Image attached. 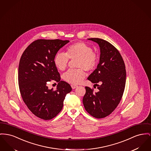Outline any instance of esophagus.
<instances>
[{
	"mask_svg": "<svg viewBox=\"0 0 151 151\" xmlns=\"http://www.w3.org/2000/svg\"><path fill=\"white\" fill-rule=\"evenodd\" d=\"M71 87H72V89H75L76 88V87H78V86H76V85H73V84H72V85H71Z\"/></svg>",
	"mask_w": 151,
	"mask_h": 151,
	"instance_id": "34e87169",
	"label": "esophagus"
}]
</instances>
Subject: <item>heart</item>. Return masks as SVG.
Segmentation results:
<instances>
[{"label":"heart","instance_id":"obj_1","mask_svg":"<svg viewBox=\"0 0 151 151\" xmlns=\"http://www.w3.org/2000/svg\"><path fill=\"white\" fill-rule=\"evenodd\" d=\"M69 59H77L76 70H70L63 76L64 79L73 85L80 84L86 76V72L93 71L98 63L97 54L92 51V47L84 42H78L69 46L66 50V53L59 52L54 58V64L56 68L64 71L67 67Z\"/></svg>","mask_w":151,"mask_h":151}]
</instances>
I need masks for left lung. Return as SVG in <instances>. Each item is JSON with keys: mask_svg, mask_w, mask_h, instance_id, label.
Returning <instances> with one entry per match:
<instances>
[{"mask_svg": "<svg viewBox=\"0 0 151 151\" xmlns=\"http://www.w3.org/2000/svg\"><path fill=\"white\" fill-rule=\"evenodd\" d=\"M88 39L98 43L100 50L97 68L88 79L95 85L99 82L101 84L98 85L97 92L86 87L83 103L91 115L101 119L110 115L122 99L126 81L125 66L120 53L113 45L99 38Z\"/></svg>", "mask_w": 151, "mask_h": 151, "instance_id": "8db88e82", "label": "left lung"}]
</instances>
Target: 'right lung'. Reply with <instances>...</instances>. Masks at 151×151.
I'll list each match as a JSON object with an SVG mask.
<instances>
[{"mask_svg":"<svg viewBox=\"0 0 151 151\" xmlns=\"http://www.w3.org/2000/svg\"><path fill=\"white\" fill-rule=\"evenodd\" d=\"M69 40L38 39L27 47L19 65L18 82L22 99L36 116L50 120L62 109L65 95L72 90L70 85L60 81L54 64L58 51ZM51 80L58 83L57 90H50L46 83Z\"/></svg>","mask_w":151,"mask_h":151,"instance_id":"right-lung-1","label":"right lung"}]
</instances>
